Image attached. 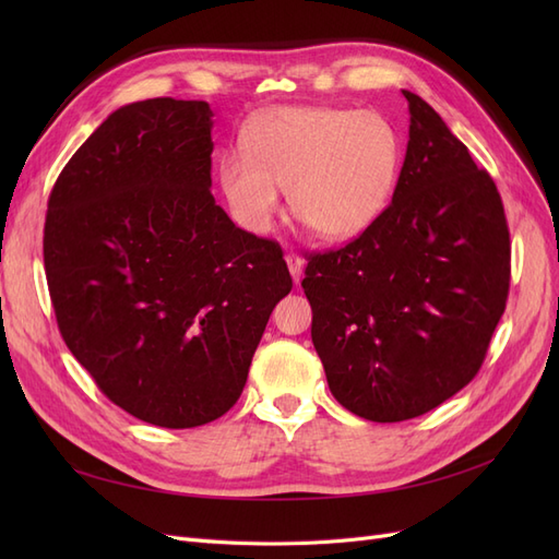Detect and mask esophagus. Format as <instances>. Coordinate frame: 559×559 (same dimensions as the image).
<instances>
[{
	"instance_id": "34e87169",
	"label": "esophagus",
	"mask_w": 559,
	"mask_h": 559,
	"mask_svg": "<svg viewBox=\"0 0 559 559\" xmlns=\"http://www.w3.org/2000/svg\"><path fill=\"white\" fill-rule=\"evenodd\" d=\"M286 265H289V273H292L294 282L298 284L302 277V259L298 257V253H286Z\"/></svg>"
}]
</instances>
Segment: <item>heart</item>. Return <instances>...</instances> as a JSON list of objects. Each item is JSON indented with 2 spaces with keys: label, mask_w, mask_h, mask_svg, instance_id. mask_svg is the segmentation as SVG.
Here are the masks:
<instances>
[{
  "label": "heart",
  "mask_w": 559,
  "mask_h": 559,
  "mask_svg": "<svg viewBox=\"0 0 559 559\" xmlns=\"http://www.w3.org/2000/svg\"><path fill=\"white\" fill-rule=\"evenodd\" d=\"M401 158L399 130L380 111L284 107L249 128L247 156H222L218 181L249 230L270 228L282 189L292 214L317 238L345 240L384 212Z\"/></svg>",
  "instance_id": "1"
}]
</instances>
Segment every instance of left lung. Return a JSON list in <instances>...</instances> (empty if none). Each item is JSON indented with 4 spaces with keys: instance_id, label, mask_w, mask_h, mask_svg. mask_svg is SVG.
<instances>
[{
    "instance_id": "8db88e82",
    "label": "left lung",
    "mask_w": 559,
    "mask_h": 559,
    "mask_svg": "<svg viewBox=\"0 0 559 559\" xmlns=\"http://www.w3.org/2000/svg\"><path fill=\"white\" fill-rule=\"evenodd\" d=\"M389 205L310 253L302 289L331 394L370 421L425 415L483 366L506 310L511 238L497 186L419 95Z\"/></svg>"
}]
</instances>
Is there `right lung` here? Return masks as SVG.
Masks as SVG:
<instances>
[{
	"instance_id": "obj_1",
	"label": "right lung",
	"mask_w": 559,
	"mask_h": 559,
	"mask_svg": "<svg viewBox=\"0 0 559 559\" xmlns=\"http://www.w3.org/2000/svg\"><path fill=\"white\" fill-rule=\"evenodd\" d=\"M212 116L173 97L116 109L64 165L44 226L62 341L118 408L165 429L233 408L294 286L280 245L214 202Z\"/></svg>"
}]
</instances>
